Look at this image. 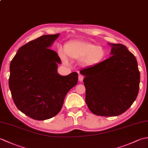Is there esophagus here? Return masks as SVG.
Segmentation results:
<instances>
[{
	"label": "esophagus",
	"mask_w": 148,
	"mask_h": 148,
	"mask_svg": "<svg viewBox=\"0 0 148 148\" xmlns=\"http://www.w3.org/2000/svg\"><path fill=\"white\" fill-rule=\"evenodd\" d=\"M83 76H82V75H79V76H78V79H79V81H80V82H81V81H83Z\"/></svg>",
	"instance_id": "esophagus-1"
}]
</instances>
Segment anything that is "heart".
<instances>
[{
    "label": "heart",
    "mask_w": 148,
    "mask_h": 148,
    "mask_svg": "<svg viewBox=\"0 0 148 148\" xmlns=\"http://www.w3.org/2000/svg\"><path fill=\"white\" fill-rule=\"evenodd\" d=\"M58 54L65 64H68L69 59L79 60L84 67H91L102 62L106 55L104 48L93 42L82 40H73L65 46V51L58 49Z\"/></svg>",
    "instance_id": "obj_1"
}]
</instances>
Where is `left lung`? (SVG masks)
I'll return each instance as SVG.
<instances>
[{"instance_id":"1","label":"left lung","mask_w":148,"mask_h":148,"mask_svg":"<svg viewBox=\"0 0 148 148\" xmlns=\"http://www.w3.org/2000/svg\"><path fill=\"white\" fill-rule=\"evenodd\" d=\"M108 45L111 47V57L79 72L85 76V101L90 111L98 116H116L136 100L140 72L136 57L126 46Z\"/></svg>"}]
</instances>
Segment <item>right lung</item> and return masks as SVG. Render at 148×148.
I'll return each instance as SVG.
<instances>
[{
	"instance_id": "add662e5",
	"label": "right lung",
	"mask_w": 148,
	"mask_h": 148,
	"mask_svg": "<svg viewBox=\"0 0 148 148\" xmlns=\"http://www.w3.org/2000/svg\"><path fill=\"white\" fill-rule=\"evenodd\" d=\"M60 34L44 35L19 48L11 62L9 86L17 108L36 120L54 117L60 111L65 95L77 83L78 74L61 76V60L49 49Z\"/></svg>"
}]
</instances>
